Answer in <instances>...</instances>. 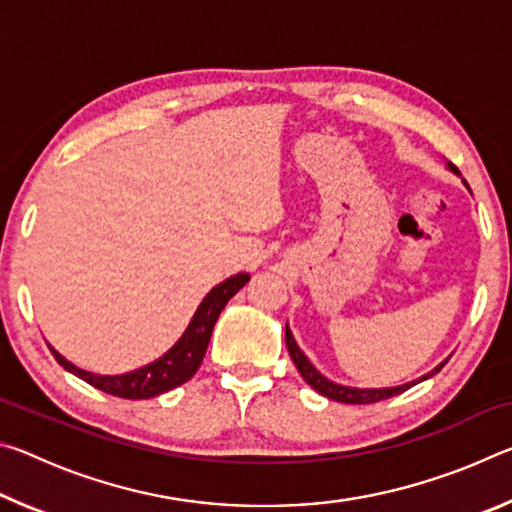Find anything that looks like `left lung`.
<instances>
[{
  "label": "left lung",
  "instance_id": "obj_1",
  "mask_svg": "<svg viewBox=\"0 0 512 512\" xmlns=\"http://www.w3.org/2000/svg\"><path fill=\"white\" fill-rule=\"evenodd\" d=\"M447 169L452 171V173H456V176H461V173H458V169L454 167L452 162H447ZM465 183V180H463ZM465 187H467V183H465ZM470 189V187H467ZM287 348H289V354H291V359H293V363H296V368H298V372L302 375V379L307 381V384L314 388V391H318L320 395H325V397H329V400H334V402H343V404H372V402H381V400H388V397H395V395H400V393H404V391H409L411 386H415V384H420V381H424V379H429V377H433L436 375V372H440V368L445 366L447 363V359L443 361V363H438L436 368H433L431 372H427V375H422V377H418V379H413V381H406V384H400V386H388V388H357V386H343V384H336V381H332V379H327L323 372H320L314 363L309 361V357L305 352L300 350V345L296 343V339H293V332L289 329V323H287Z\"/></svg>",
  "mask_w": 512,
  "mask_h": 512
}]
</instances>
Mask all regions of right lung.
<instances>
[{
  "mask_svg": "<svg viewBox=\"0 0 512 512\" xmlns=\"http://www.w3.org/2000/svg\"><path fill=\"white\" fill-rule=\"evenodd\" d=\"M248 280V273H237L230 275L228 280H223L221 284H216L194 311V316L189 320L183 336H180L160 359L146 363V366L135 368L131 372H121V375H97V372L74 366V363L67 361L58 350L51 348L49 343L47 345L60 366L79 379L88 381L90 386L99 388V391L115 397H124V400H149V397L167 393L171 388L185 384V381L194 377V372L201 366V361L205 357L212 329L216 325V320H219L223 307L228 305V300L235 296L239 289L246 287Z\"/></svg>",
  "mask_w": 512,
  "mask_h": 512,
  "instance_id": "1",
  "label": "right lung"
}]
</instances>
